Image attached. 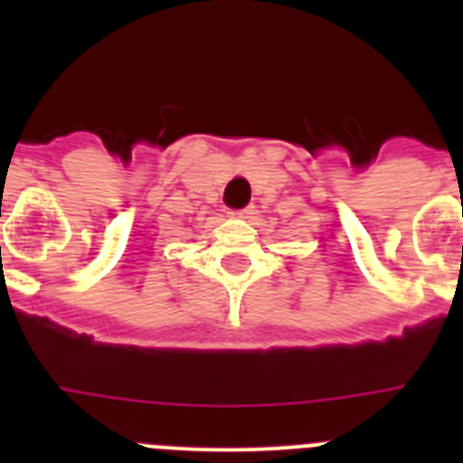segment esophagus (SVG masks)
I'll return each mask as SVG.
<instances>
[{
    "label": "esophagus",
    "instance_id": "obj_1",
    "mask_svg": "<svg viewBox=\"0 0 463 463\" xmlns=\"http://www.w3.org/2000/svg\"><path fill=\"white\" fill-rule=\"evenodd\" d=\"M232 215H234V218H250L252 206H245V208H241V211H232Z\"/></svg>",
    "mask_w": 463,
    "mask_h": 463
}]
</instances>
